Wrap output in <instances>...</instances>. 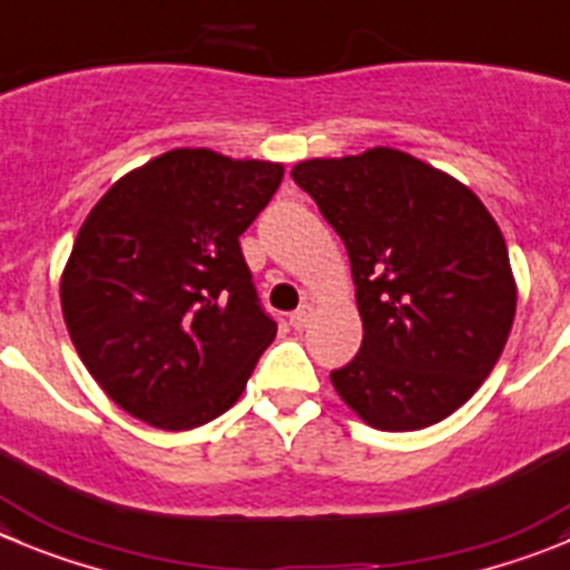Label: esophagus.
<instances>
[{"label":"esophagus","instance_id":"34e87169","mask_svg":"<svg viewBox=\"0 0 570 570\" xmlns=\"http://www.w3.org/2000/svg\"><path fill=\"white\" fill-rule=\"evenodd\" d=\"M309 317H312V306H301V309L292 312L289 315L292 328H297V332H301V328H306L309 326Z\"/></svg>","mask_w":570,"mask_h":570}]
</instances>
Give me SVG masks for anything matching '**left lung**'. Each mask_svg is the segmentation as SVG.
Returning a JSON list of instances; mask_svg holds the SVG:
<instances>
[{"label":"left lung","instance_id":"left-lung-1","mask_svg":"<svg viewBox=\"0 0 570 570\" xmlns=\"http://www.w3.org/2000/svg\"><path fill=\"white\" fill-rule=\"evenodd\" d=\"M292 179L343 238L357 286L363 345L332 371L345 405L391 433L459 411L501 357L518 306L483 202L393 148L306 159Z\"/></svg>","mask_w":570,"mask_h":570}]
</instances>
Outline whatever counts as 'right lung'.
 Masks as SVG:
<instances>
[{
    "label": "right lung",
    "mask_w": 570,
    "mask_h": 570,
    "mask_svg": "<svg viewBox=\"0 0 570 570\" xmlns=\"http://www.w3.org/2000/svg\"><path fill=\"white\" fill-rule=\"evenodd\" d=\"M284 165L177 148L117 179L78 230L61 309L78 357L117 405L190 430L236 405L275 340L238 236Z\"/></svg>",
    "instance_id": "obj_1"
}]
</instances>
